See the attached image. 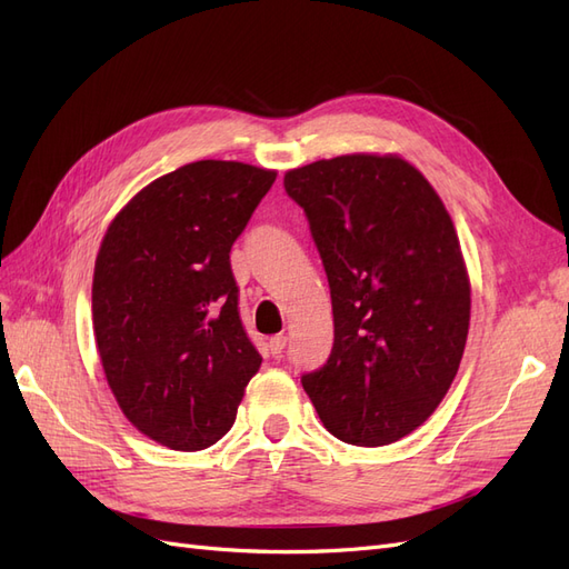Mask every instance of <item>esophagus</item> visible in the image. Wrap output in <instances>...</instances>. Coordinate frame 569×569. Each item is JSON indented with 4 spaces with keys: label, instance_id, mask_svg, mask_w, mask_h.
Listing matches in <instances>:
<instances>
[{
    "label": "esophagus",
    "instance_id": "obj_1",
    "mask_svg": "<svg viewBox=\"0 0 569 569\" xmlns=\"http://www.w3.org/2000/svg\"><path fill=\"white\" fill-rule=\"evenodd\" d=\"M286 336H273V338H269V350H271V355H281L283 352V348H286Z\"/></svg>",
    "mask_w": 569,
    "mask_h": 569
}]
</instances>
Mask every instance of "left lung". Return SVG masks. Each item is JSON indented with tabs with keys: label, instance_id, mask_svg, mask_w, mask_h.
Wrapping results in <instances>:
<instances>
[{
	"label": "left lung",
	"instance_id": "left-lung-1",
	"mask_svg": "<svg viewBox=\"0 0 569 569\" xmlns=\"http://www.w3.org/2000/svg\"><path fill=\"white\" fill-rule=\"evenodd\" d=\"M310 221L331 288L333 350L302 377L343 443L400 441L458 375L472 286L443 200L398 154L355 152L283 176Z\"/></svg>",
	"mask_w": 569,
	"mask_h": 569
}]
</instances>
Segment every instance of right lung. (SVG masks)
Here are the masks:
<instances>
[{
	"instance_id": "right-lung-1",
	"label": "right lung",
	"mask_w": 569,
	"mask_h": 569,
	"mask_svg": "<svg viewBox=\"0 0 569 569\" xmlns=\"http://www.w3.org/2000/svg\"><path fill=\"white\" fill-rule=\"evenodd\" d=\"M273 181V169L242 161H192L136 192L102 238L97 352L121 412L159 446H214L262 365L229 252Z\"/></svg>"
}]
</instances>
